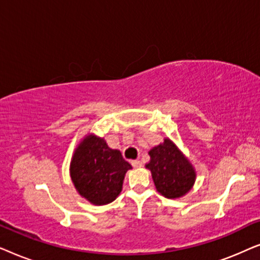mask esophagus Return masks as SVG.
I'll return each mask as SVG.
<instances>
[{
    "instance_id": "1",
    "label": "esophagus",
    "mask_w": 260,
    "mask_h": 260,
    "mask_svg": "<svg viewBox=\"0 0 260 260\" xmlns=\"http://www.w3.org/2000/svg\"><path fill=\"white\" fill-rule=\"evenodd\" d=\"M131 165H133L134 168H141L142 162L138 161V159H135V161H131Z\"/></svg>"
}]
</instances>
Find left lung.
Instances as JSON below:
<instances>
[{"instance_id": "1", "label": "left lung", "mask_w": 260, "mask_h": 260, "mask_svg": "<svg viewBox=\"0 0 260 260\" xmlns=\"http://www.w3.org/2000/svg\"><path fill=\"white\" fill-rule=\"evenodd\" d=\"M150 161L145 168L151 172L156 190L167 199H180L189 193L197 180V172L189 158L166 137L149 151Z\"/></svg>"}]
</instances>
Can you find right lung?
Listing matches in <instances>:
<instances>
[{
  "instance_id": "1",
  "label": "right lung",
  "mask_w": 260,
  "mask_h": 260,
  "mask_svg": "<svg viewBox=\"0 0 260 260\" xmlns=\"http://www.w3.org/2000/svg\"><path fill=\"white\" fill-rule=\"evenodd\" d=\"M129 169L133 167L118 149H111L104 138L88 133L74 149L70 176L81 198L94 206H104L120 194Z\"/></svg>"
}]
</instances>
